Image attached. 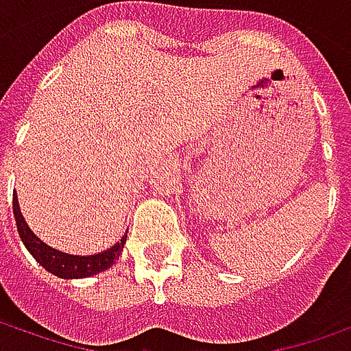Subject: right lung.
Wrapping results in <instances>:
<instances>
[{
	"instance_id": "obj_1",
	"label": "right lung",
	"mask_w": 351,
	"mask_h": 351,
	"mask_svg": "<svg viewBox=\"0 0 351 351\" xmlns=\"http://www.w3.org/2000/svg\"><path fill=\"white\" fill-rule=\"evenodd\" d=\"M13 214L19 235L23 239L24 246L28 248V252L32 254L34 260L40 263L42 267H45L47 271L57 275L60 279H84V277H91L95 273L108 269L118 260V256L122 254L125 237H122L112 248H108L105 252L93 254V256H74V254L60 252L57 248H51L49 245H45L43 241H40L38 237L34 235L32 229L28 227V223L24 221L23 214H21L16 195L13 199Z\"/></svg>"
}]
</instances>
